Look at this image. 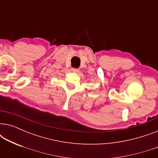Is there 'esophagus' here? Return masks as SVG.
<instances>
[{
  "mask_svg": "<svg viewBox=\"0 0 158 158\" xmlns=\"http://www.w3.org/2000/svg\"><path fill=\"white\" fill-rule=\"evenodd\" d=\"M72 71H73V72H74V73H78L79 72V69L73 68H72Z\"/></svg>",
  "mask_w": 158,
  "mask_h": 158,
  "instance_id": "34e87169",
  "label": "esophagus"
}]
</instances>
